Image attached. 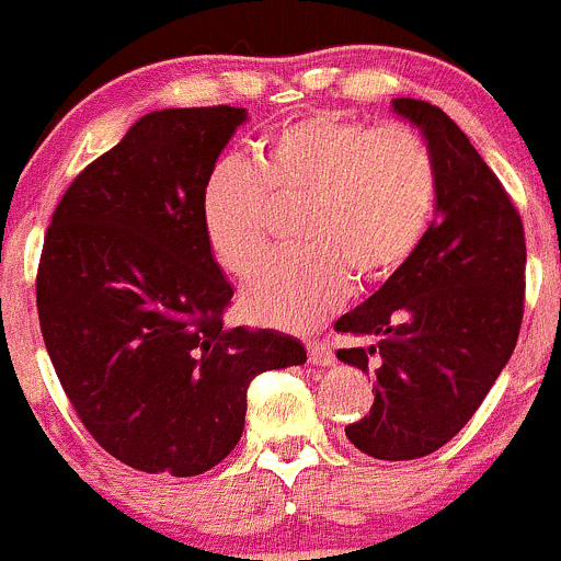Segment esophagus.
I'll return each mask as SVG.
<instances>
[{
    "label": "esophagus",
    "mask_w": 561,
    "mask_h": 561,
    "mask_svg": "<svg viewBox=\"0 0 561 561\" xmlns=\"http://www.w3.org/2000/svg\"><path fill=\"white\" fill-rule=\"evenodd\" d=\"M307 350H309V360H312L314 366H333V353L325 342L312 339V342H307Z\"/></svg>",
    "instance_id": "34e87169"
}]
</instances>
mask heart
<instances>
[{
	"label": "heart",
	"instance_id": "1",
	"mask_svg": "<svg viewBox=\"0 0 561 561\" xmlns=\"http://www.w3.org/2000/svg\"><path fill=\"white\" fill-rule=\"evenodd\" d=\"M437 162L404 124L312 113L282 124L254 168L217 162L197 195L214 260L244 279L271 236V203H307L296 225L301 252L268 260L241 293L252 320L312 328L350 285L386 282L417 252L437 208Z\"/></svg>",
	"mask_w": 561,
	"mask_h": 561
}]
</instances>
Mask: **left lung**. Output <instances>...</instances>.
<instances>
[{
  "instance_id": "left-lung-1",
  "label": "left lung",
  "mask_w": 561,
  "mask_h": 561,
  "mask_svg": "<svg viewBox=\"0 0 561 561\" xmlns=\"http://www.w3.org/2000/svg\"><path fill=\"white\" fill-rule=\"evenodd\" d=\"M396 116L421 129L437 162V217L401 271L336 320L369 336L339 350L375 377L369 415L344 428L360 454L410 461L454 439L516 350L524 314L522 217L494 171L437 105L399 98Z\"/></svg>"
}]
</instances>
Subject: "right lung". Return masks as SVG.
Returning a JSON list of instances; mask_svg holds the SVG:
<instances>
[{"mask_svg": "<svg viewBox=\"0 0 561 561\" xmlns=\"http://www.w3.org/2000/svg\"><path fill=\"white\" fill-rule=\"evenodd\" d=\"M247 107L140 116L56 206L37 271L43 342L94 439L149 474L217 467L244 432L254 375L307 364L298 339L228 328L233 287L197 214Z\"/></svg>", "mask_w": 561, "mask_h": 561, "instance_id": "right-lung-1", "label": "right lung"}]
</instances>
